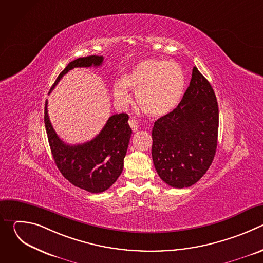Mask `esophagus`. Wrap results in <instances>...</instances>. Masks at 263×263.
<instances>
[{"label": "esophagus", "mask_w": 263, "mask_h": 263, "mask_svg": "<svg viewBox=\"0 0 263 263\" xmlns=\"http://www.w3.org/2000/svg\"><path fill=\"white\" fill-rule=\"evenodd\" d=\"M129 125H130L131 129H132L134 132L137 131L138 125H137V121H136L135 119H130V120H129Z\"/></svg>", "instance_id": "esophagus-1"}]
</instances>
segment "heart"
I'll return each mask as SVG.
<instances>
[{
	"label": "heart",
	"instance_id": "obj_1",
	"mask_svg": "<svg viewBox=\"0 0 263 263\" xmlns=\"http://www.w3.org/2000/svg\"><path fill=\"white\" fill-rule=\"evenodd\" d=\"M184 73L175 62L144 59L114 86V95L121 104L131 101L127 88L136 91V102L145 114L163 117L173 111L183 96Z\"/></svg>",
	"mask_w": 263,
	"mask_h": 263
}]
</instances>
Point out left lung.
<instances>
[{"label": "left lung", "mask_w": 263, "mask_h": 263, "mask_svg": "<svg viewBox=\"0 0 263 263\" xmlns=\"http://www.w3.org/2000/svg\"><path fill=\"white\" fill-rule=\"evenodd\" d=\"M217 133L215 93L195 66L179 105L154 123L152 157L159 177L175 189L197 183L212 163Z\"/></svg>", "instance_id": "obj_1"}]
</instances>
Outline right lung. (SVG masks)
Instances as JSON below:
<instances>
[{
    "mask_svg": "<svg viewBox=\"0 0 263 263\" xmlns=\"http://www.w3.org/2000/svg\"><path fill=\"white\" fill-rule=\"evenodd\" d=\"M103 60V56L92 55L69 62L59 73L51 90L70 69L100 66ZM128 120L126 114L111 116L93 139L70 145L64 143L55 132L49 119L48 101H46V131L54 161L62 176L72 185L91 194L108 190L123 172L124 158L132 134Z\"/></svg>",
    "mask_w": 263,
    "mask_h": 263,
    "instance_id": "1",
    "label": "right lung"
}]
</instances>
